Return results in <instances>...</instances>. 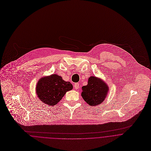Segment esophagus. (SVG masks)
Returning a JSON list of instances; mask_svg holds the SVG:
<instances>
[{
	"mask_svg": "<svg viewBox=\"0 0 151 151\" xmlns=\"http://www.w3.org/2000/svg\"><path fill=\"white\" fill-rule=\"evenodd\" d=\"M79 87H80L79 83H75V84H74V87L76 89L79 88Z\"/></svg>",
	"mask_w": 151,
	"mask_h": 151,
	"instance_id": "34e87169",
	"label": "esophagus"
}]
</instances>
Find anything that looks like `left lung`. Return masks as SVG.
<instances>
[{
    "label": "left lung",
    "mask_w": 151,
    "mask_h": 151,
    "mask_svg": "<svg viewBox=\"0 0 151 151\" xmlns=\"http://www.w3.org/2000/svg\"><path fill=\"white\" fill-rule=\"evenodd\" d=\"M109 90V87L105 81L95 76H90L87 84L82 87L81 96L90 106H95L105 101Z\"/></svg>",
    "instance_id": "left-lung-1"
}]
</instances>
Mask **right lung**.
<instances>
[{
  "instance_id": "obj_1",
  "label": "right lung",
  "mask_w": 151,
  "mask_h": 151,
  "mask_svg": "<svg viewBox=\"0 0 151 151\" xmlns=\"http://www.w3.org/2000/svg\"><path fill=\"white\" fill-rule=\"evenodd\" d=\"M73 88L70 81L56 74L41 77L37 83L36 93L38 98L49 106H54L62 99L66 92Z\"/></svg>"
}]
</instances>
